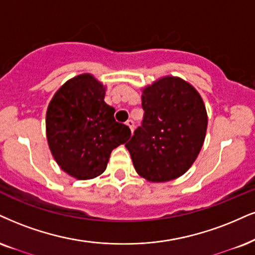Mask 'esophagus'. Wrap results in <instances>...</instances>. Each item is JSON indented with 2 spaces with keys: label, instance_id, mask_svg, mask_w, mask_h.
Returning <instances> with one entry per match:
<instances>
[{
  "label": "esophagus",
  "instance_id": "obj_1",
  "mask_svg": "<svg viewBox=\"0 0 255 255\" xmlns=\"http://www.w3.org/2000/svg\"><path fill=\"white\" fill-rule=\"evenodd\" d=\"M127 125H128V128H130L131 131H133V128H134V122L132 121V119H128V121L127 122Z\"/></svg>",
  "mask_w": 255,
  "mask_h": 255
}]
</instances>
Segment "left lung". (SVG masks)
<instances>
[{"label":"left lung","mask_w":255,"mask_h":255,"mask_svg":"<svg viewBox=\"0 0 255 255\" xmlns=\"http://www.w3.org/2000/svg\"><path fill=\"white\" fill-rule=\"evenodd\" d=\"M143 122L125 144L136 171L151 182L175 180L199 155L207 131V112L187 81L165 77L143 90Z\"/></svg>","instance_id":"obj_1"}]
</instances>
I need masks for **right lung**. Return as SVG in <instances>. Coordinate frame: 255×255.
I'll return each instance as SVG.
<instances>
[{"label":"right lung","instance_id":"obj_1","mask_svg":"<svg viewBox=\"0 0 255 255\" xmlns=\"http://www.w3.org/2000/svg\"><path fill=\"white\" fill-rule=\"evenodd\" d=\"M104 97L103 84L81 74L62 85L47 110L52 155L62 170L78 180L103 174L112 150L131 136L128 127L116 122L115 109Z\"/></svg>","mask_w":255,"mask_h":255}]
</instances>
